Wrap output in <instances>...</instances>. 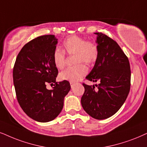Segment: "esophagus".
Listing matches in <instances>:
<instances>
[{
    "label": "esophagus",
    "instance_id": "esophagus-1",
    "mask_svg": "<svg viewBox=\"0 0 147 147\" xmlns=\"http://www.w3.org/2000/svg\"><path fill=\"white\" fill-rule=\"evenodd\" d=\"M70 86H71V88H73L74 86H75V83L73 82H70Z\"/></svg>",
    "mask_w": 147,
    "mask_h": 147
}]
</instances>
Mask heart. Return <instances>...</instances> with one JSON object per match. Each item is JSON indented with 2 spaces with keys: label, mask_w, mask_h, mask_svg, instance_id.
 <instances>
[{
  "label": "heart",
  "mask_w": 147,
  "mask_h": 147,
  "mask_svg": "<svg viewBox=\"0 0 147 147\" xmlns=\"http://www.w3.org/2000/svg\"><path fill=\"white\" fill-rule=\"evenodd\" d=\"M64 47L68 54H75V63L85 62L91 64L97 59L98 55V45L94 42L86 41L85 38L78 36L68 37L64 41ZM53 60L55 66L62 69L66 63V57L64 51L58 48L54 50ZM87 73V68L84 64H79L69 67L62 71L59 75L62 81L77 82Z\"/></svg>",
  "instance_id": "obj_1"
}]
</instances>
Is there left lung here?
I'll return each instance as SVG.
<instances>
[{"instance_id": "8db88e82", "label": "left lung", "mask_w": 147, "mask_h": 147, "mask_svg": "<svg viewBox=\"0 0 147 147\" xmlns=\"http://www.w3.org/2000/svg\"><path fill=\"white\" fill-rule=\"evenodd\" d=\"M94 34L98 55L85 78L99 84L95 89L83 83L81 102L87 114L102 120L113 116L125 102L130 90L131 71L128 58L117 42L101 32Z\"/></svg>"}]
</instances>
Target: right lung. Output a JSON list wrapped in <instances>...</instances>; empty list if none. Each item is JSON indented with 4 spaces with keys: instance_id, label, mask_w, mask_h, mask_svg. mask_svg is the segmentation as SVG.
I'll list each match as a JSON object with an SVG mask.
<instances>
[{
    "instance_id": "add662e5",
    "label": "right lung",
    "mask_w": 147,
    "mask_h": 147,
    "mask_svg": "<svg viewBox=\"0 0 147 147\" xmlns=\"http://www.w3.org/2000/svg\"><path fill=\"white\" fill-rule=\"evenodd\" d=\"M57 44V38L51 34L30 40L18 53L13 71L20 107L29 117L42 123L58 116L70 90L68 81L56 82L58 70L53 63V53ZM48 83L55 84L52 90L46 87Z\"/></svg>"
}]
</instances>
